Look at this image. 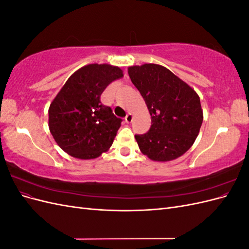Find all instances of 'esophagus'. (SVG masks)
<instances>
[{"label": "esophagus", "mask_w": 249, "mask_h": 249, "mask_svg": "<svg viewBox=\"0 0 249 249\" xmlns=\"http://www.w3.org/2000/svg\"><path fill=\"white\" fill-rule=\"evenodd\" d=\"M124 120H125V123H127V124H130L132 122V120H133V115L131 114V113H127L126 116L124 117Z\"/></svg>", "instance_id": "1"}]
</instances>
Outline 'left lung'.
Returning a JSON list of instances; mask_svg holds the SVG:
<instances>
[{
    "mask_svg": "<svg viewBox=\"0 0 249 249\" xmlns=\"http://www.w3.org/2000/svg\"><path fill=\"white\" fill-rule=\"evenodd\" d=\"M127 72L152 116L148 132L135 135L141 153L159 162L184 155L196 139L202 124L198 94L159 64L130 66Z\"/></svg>",
    "mask_w": 249,
    "mask_h": 249,
    "instance_id": "8db88e82",
    "label": "left lung"
}]
</instances>
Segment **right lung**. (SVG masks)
<instances>
[{"label":"right lung","instance_id":"right-lung-1","mask_svg":"<svg viewBox=\"0 0 249 249\" xmlns=\"http://www.w3.org/2000/svg\"><path fill=\"white\" fill-rule=\"evenodd\" d=\"M124 77L110 64H88L65 82L49 108V127L57 144L77 159H95L111 147L122 118L101 103L111 82Z\"/></svg>","mask_w":249,"mask_h":249}]
</instances>
